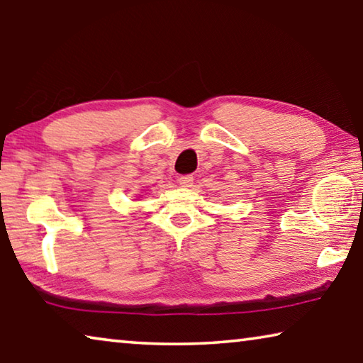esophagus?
I'll list each match as a JSON object with an SVG mask.
<instances>
[{"mask_svg": "<svg viewBox=\"0 0 363 363\" xmlns=\"http://www.w3.org/2000/svg\"><path fill=\"white\" fill-rule=\"evenodd\" d=\"M179 184L181 187H192L194 184V176L192 174H184L179 177Z\"/></svg>", "mask_w": 363, "mask_h": 363, "instance_id": "obj_1", "label": "esophagus"}]
</instances>
